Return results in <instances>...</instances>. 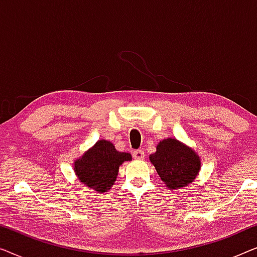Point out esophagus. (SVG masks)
<instances>
[{
  "label": "esophagus",
  "instance_id": "1",
  "mask_svg": "<svg viewBox=\"0 0 257 257\" xmlns=\"http://www.w3.org/2000/svg\"><path fill=\"white\" fill-rule=\"evenodd\" d=\"M133 157H135V159L137 160H143L144 157H145V153H144L143 150H137L133 152Z\"/></svg>",
  "mask_w": 257,
  "mask_h": 257
}]
</instances>
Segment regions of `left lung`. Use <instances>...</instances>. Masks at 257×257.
<instances>
[{"instance_id": "left-lung-1", "label": "left lung", "mask_w": 257, "mask_h": 257, "mask_svg": "<svg viewBox=\"0 0 257 257\" xmlns=\"http://www.w3.org/2000/svg\"><path fill=\"white\" fill-rule=\"evenodd\" d=\"M150 160L171 189H180L194 181L201 166L199 156L191 147L172 138L161 140Z\"/></svg>"}]
</instances>
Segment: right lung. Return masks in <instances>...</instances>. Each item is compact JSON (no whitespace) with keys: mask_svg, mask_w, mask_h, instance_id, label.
Segmentation results:
<instances>
[{"mask_svg":"<svg viewBox=\"0 0 257 257\" xmlns=\"http://www.w3.org/2000/svg\"><path fill=\"white\" fill-rule=\"evenodd\" d=\"M130 160L131 154L119 152L111 142L101 139L75 161V172L87 187L105 193L114 184L119 166Z\"/></svg>","mask_w":257,"mask_h":257,"instance_id":"add662e5","label":"right lung"}]
</instances>
